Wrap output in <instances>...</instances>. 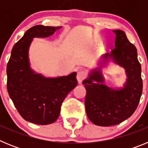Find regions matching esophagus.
I'll return each instance as SVG.
<instances>
[{"instance_id":"obj_1","label":"esophagus","mask_w":148,"mask_h":148,"mask_svg":"<svg viewBox=\"0 0 148 148\" xmlns=\"http://www.w3.org/2000/svg\"><path fill=\"white\" fill-rule=\"evenodd\" d=\"M86 75L85 73L82 70H79L77 73V80H78V83H82V82L83 81V79L85 78Z\"/></svg>"}]
</instances>
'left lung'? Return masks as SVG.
Masks as SVG:
<instances>
[{"label":"left lung","mask_w":148,"mask_h":148,"mask_svg":"<svg viewBox=\"0 0 148 148\" xmlns=\"http://www.w3.org/2000/svg\"><path fill=\"white\" fill-rule=\"evenodd\" d=\"M115 48L101 56L99 66L90 70L82 82L86 88L85 110L87 117L98 126L118 125L133 115L142 93V68L137 49L128 40L125 32L117 29ZM125 69L126 82L122 88H113L104 84L101 68L110 60Z\"/></svg>","instance_id":"1"}]
</instances>
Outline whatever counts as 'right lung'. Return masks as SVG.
<instances>
[{
	"label": "right lung",
	"instance_id": "1",
	"mask_svg": "<svg viewBox=\"0 0 148 148\" xmlns=\"http://www.w3.org/2000/svg\"><path fill=\"white\" fill-rule=\"evenodd\" d=\"M61 27L36 25L14 45L6 66L7 90L18 113L26 121L45 125L58 119L62 102L78 84L76 73L45 77L30 67L29 49L34 38H47Z\"/></svg>",
	"mask_w": 148,
	"mask_h": 148
}]
</instances>
